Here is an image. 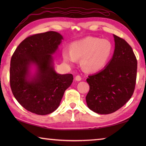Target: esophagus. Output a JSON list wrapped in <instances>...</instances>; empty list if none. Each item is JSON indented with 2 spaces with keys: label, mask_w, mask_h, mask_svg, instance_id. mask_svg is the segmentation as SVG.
Segmentation results:
<instances>
[{
  "label": "esophagus",
  "mask_w": 146,
  "mask_h": 146,
  "mask_svg": "<svg viewBox=\"0 0 146 146\" xmlns=\"http://www.w3.org/2000/svg\"><path fill=\"white\" fill-rule=\"evenodd\" d=\"M75 80H76V81H77V82L81 81V80H82L81 76H80V75H77V76L75 77Z\"/></svg>",
  "instance_id": "34e87169"
}]
</instances>
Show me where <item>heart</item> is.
Wrapping results in <instances>:
<instances>
[{
  "label": "heart",
  "mask_w": 146,
  "mask_h": 146,
  "mask_svg": "<svg viewBox=\"0 0 146 146\" xmlns=\"http://www.w3.org/2000/svg\"><path fill=\"white\" fill-rule=\"evenodd\" d=\"M70 51L64 49L63 61L71 66L81 59L80 64L86 72L97 73L106 66L112 55V43L107 39L88 36L71 43Z\"/></svg>",
  "instance_id": "1"
}]
</instances>
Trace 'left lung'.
I'll return each mask as SVG.
<instances>
[{"label":"left lung","mask_w":146,"mask_h":146,"mask_svg":"<svg viewBox=\"0 0 146 146\" xmlns=\"http://www.w3.org/2000/svg\"><path fill=\"white\" fill-rule=\"evenodd\" d=\"M113 56L104 70L90 75V90L86 102L90 109L99 114H109L123 107L134 93L137 61L131 46L113 35Z\"/></svg>","instance_id":"8db88e82"}]
</instances>
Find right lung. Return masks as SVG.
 Here are the masks:
<instances>
[{
  "label": "right lung",
  "instance_id": "right-lung-1",
  "mask_svg": "<svg viewBox=\"0 0 146 146\" xmlns=\"http://www.w3.org/2000/svg\"><path fill=\"white\" fill-rule=\"evenodd\" d=\"M63 39L55 31L29 36L20 43L11 58L12 92L19 103L31 112L41 115L53 112L73 82V75H61L54 70L52 54ZM33 67L35 71L32 73Z\"/></svg>",
  "mask_w": 146,
  "mask_h": 146
}]
</instances>
